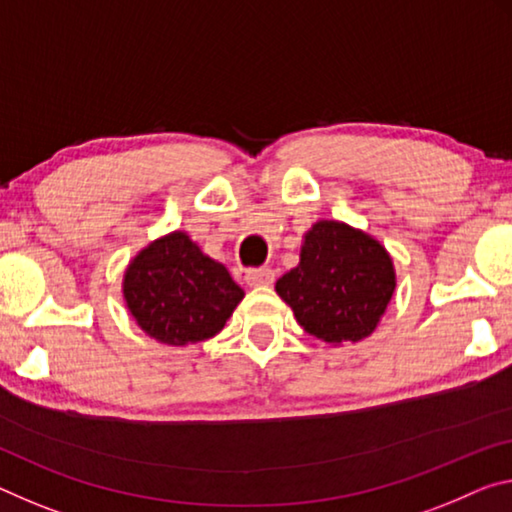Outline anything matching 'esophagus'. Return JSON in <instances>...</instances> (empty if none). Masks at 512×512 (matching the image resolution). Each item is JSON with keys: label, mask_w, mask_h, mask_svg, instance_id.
Masks as SVG:
<instances>
[{"label": "esophagus", "mask_w": 512, "mask_h": 512, "mask_svg": "<svg viewBox=\"0 0 512 512\" xmlns=\"http://www.w3.org/2000/svg\"><path fill=\"white\" fill-rule=\"evenodd\" d=\"M243 278H246L250 287H266L275 280V273L271 269H248Z\"/></svg>", "instance_id": "1"}]
</instances>
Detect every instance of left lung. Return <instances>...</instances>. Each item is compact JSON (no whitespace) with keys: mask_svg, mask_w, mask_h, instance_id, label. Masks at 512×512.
<instances>
[{"mask_svg":"<svg viewBox=\"0 0 512 512\" xmlns=\"http://www.w3.org/2000/svg\"><path fill=\"white\" fill-rule=\"evenodd\" d=\"M394 287L387 250L369 234L337 221L316 223L305 234L300 264L275 282L305 332L328 344L369 337Z\"/></svg>","mask_w":512,"mask_h":512,"instance_id":"8db88e82","label":"left lung"}]
</instances>
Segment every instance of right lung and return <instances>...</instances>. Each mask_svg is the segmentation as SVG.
<instances>
[{"label":"right lung","instance_id":"right-lung-1","mask_svg":"<svg viewBox=\"0 0 512 512\" xmlns=\"http://www.w3.org/2000/svg\"><path fill=\"white\" fill-rule=\"evenodd\" d=\"M123 294L129 312L150 337L184 346L221 332L243 289L189 234L173 232L134 257Z\"/></svg>","mask_w":512,"mask_h":512}]
</instances>
